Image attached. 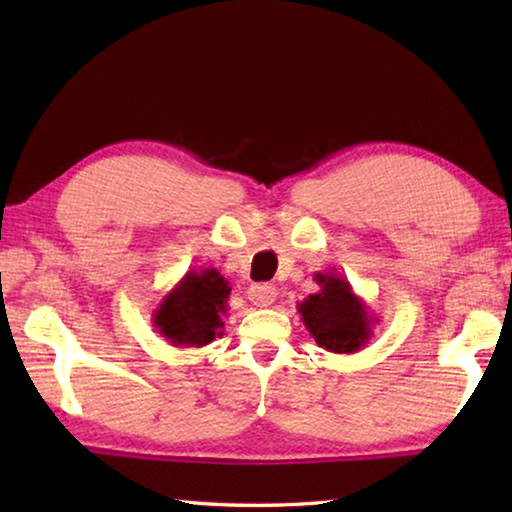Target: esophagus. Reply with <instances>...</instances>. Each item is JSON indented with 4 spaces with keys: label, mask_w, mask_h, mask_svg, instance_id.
<instances>
[{
    "label": "esophagus",
    "mask_w": 512,
    "mask_h": 512,
    "mask_svg": "<svg viewBox=\"0 0 512 512\" xmlns=\"http://www.w3.org/2000/svg\"><path fill=\"white\" fill-rule=\"evenodd\" d=\"M277 290L270 284H253L248 288V301L257 308H268L275 301Z\"/></svg>",
    "instance_id": "esophagus-1"
}]
</instances>
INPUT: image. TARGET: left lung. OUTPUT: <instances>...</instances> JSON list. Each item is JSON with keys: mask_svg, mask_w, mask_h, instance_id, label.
<instances>
[{"mask_svg": "<svg viewBox=\"0 0 512 512\" xmlns=\"http://www.w3.org/2000/svg\"><path fill=\"white\" fill-rule=\"evenodd\" d=\"M319 292L303 299L297 310L310 336L319 347L334 354H354L372 339L376 314L352 290L350 281L334 270L317 273Z\"/></svg>", "mask_w": 512, "mask_h": 512, "instance_id": "8db88e82", "label": "left lung"}]
</instances>
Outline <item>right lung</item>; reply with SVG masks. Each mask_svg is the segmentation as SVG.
<instances>
[{"mask_svg":"<svg viewBox=\"0 0 512 512\" xmlns=\"http://www.w3.org/2000/svg\"><path fill=\"white\" fill-rule=\"evenodd\" d=\"M228 295L231 286L220 270H189L162 297L151 323L173 347H204L224 334Z\"/></svg>","mask_w":512,"mask_h":512,"instance_id":"obj_1","label":"right lung"}]
</instances>
